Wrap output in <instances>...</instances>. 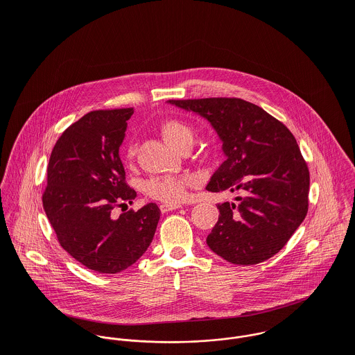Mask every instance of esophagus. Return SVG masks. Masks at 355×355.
Instances as JSON below:
<instances>
[{
    "instance_id": "34e87169",
    "label": "esophagus",
    "mask_w": 355,
    "mask_h": 355,
    "mask_svg": "<svg viewBox=\"0 0 355 355\" xmlns=\"http://www.w3.org/2000/svg\"><path fill=\"white\" fill-rule=\"evenodd\" d=\"M179 207H182L180 203H161L159 205V210L162 213H166V211H171V210H176Z\"/></svg>"
}]
</instances>
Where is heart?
Wrapping results in <instances>:
<instances>
[{"label": "heart", "mask_w": 355, "mask_h": 355, "mask_svg": "<svg viewBox=\"0 0 355 355\" xmlns=\"http://www.w3.org/2000/svg\"><path fill=\"white\" fill-rule=\"evenodd\" d=\"M161 135L169 144L173 149L178 148V145L186 139L193 141V130L183 121L176 119L165 120L161 124ZM137 153V145L134 142L128 144L125 157L128 159L134 158ZM191 179L189 176L182 175H162V176H154L145 183V193L148 197L157 201H162L166 203L180 202L187 191V187L190 186Z\"/></svg>", "instance_id": "1"}]
</instances>
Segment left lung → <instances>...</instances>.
I'll return each mask as SVG.
<instances>
[{
  "instance_id": "obj_1",
  "label": "left lung",
  "mask_w": 355,
  "mask_h": 355,
  "mask_svg": "<svg viewBox=\"0 0 355 355\" xmlns=\"http://www.w3.org/2000/svg\"><path fill=\"white\" fill-rule=\"evenodd\" d=\"M206 119L223 142L225 161L207 191L239 193L218 203V221L206 238L211 252L236 265L279 253L307 213L309 169L291 131L262 107L241 98L169 100Z\"/></svg>"
}]
</instances>
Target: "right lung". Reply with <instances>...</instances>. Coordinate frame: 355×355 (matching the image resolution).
Returning <instances> with one entry per match:
<instances>
[{
  "label": "right lung",
  "mask_w": 355,
  "mask_h": 355,
  "mask_svg": "<svg viewBox=\"0 0 355 355\" xmlns=\"http://www.w3.org/2000/svg\"><path fill=\"white\" fill-rule=\"evenodd\" d=\"M134 109L93 110L71 124L55 142L42 196L45 213L61 248L86 268L119 273L152 243L159 209L148 203L114 217L132 203L119 155Z\"/></svg>",
  "instance_id": "add662e5"
}]
</instances>
